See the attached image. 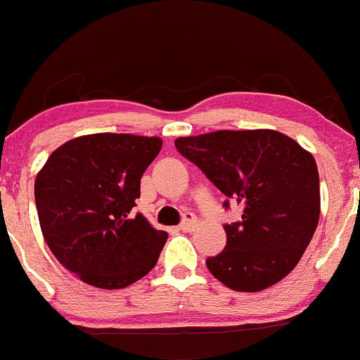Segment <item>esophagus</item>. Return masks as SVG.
<instances>
[{
  "instance_id": "1",
  "label": "esophagus",
  "mask_w": 360,
  "mask_h": 360,
  "mask_svg": "<svg viewBox=\"0 0 360 360\" xmlns=\"http://www.w3.org/2000/svg\"><path fill=\"white\" fill-rule=\"evenodd\" d=\"M195 224H198V221H195L194 214H192V213H185L184 214V220H181V224L179 225V229H180V231H184V232H191V231H194Z\"/></svg>"
}]
</instances>
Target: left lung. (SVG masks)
I'll return each instance as SVG.
<instances>
[{"label":"left lung","instance_id":"1","mask_svg":"<svg viewBox=\"0 0 360 360\" xmlns=\"http://www.w3.org/2000/svg\"><path fill=\"white\" fill-rule=\"evenodd\" d=\"M175 147L224 192L225 210L243 206L240 220L224 225L227 244L206 260L210 272L246 292L284 279L312 240L321 213L312 154L274 129H221L176 139Z\"/></svg>","mask_w":360,"mask_h":360}]
</instances>
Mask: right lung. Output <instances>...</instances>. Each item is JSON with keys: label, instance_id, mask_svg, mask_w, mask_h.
Here are the masks:
<instances>
[{"label": "right lung", "instance_id": "obj_1", "mask_svg": "<svg viewBox=\"0 0 360 360\" xmlns=\"http://www.w3.org/2000/svg\"><path fill=\"white\" fill-rule=\"evenodd\" d=\"M158 136L95 133L58 147L36 176L48 248L69 272L102 290L149 274L168 239L135 213L140 179L161 150Z\"/></svg>", "mask_w": 360, "mask_h": 360}]
</instances>
